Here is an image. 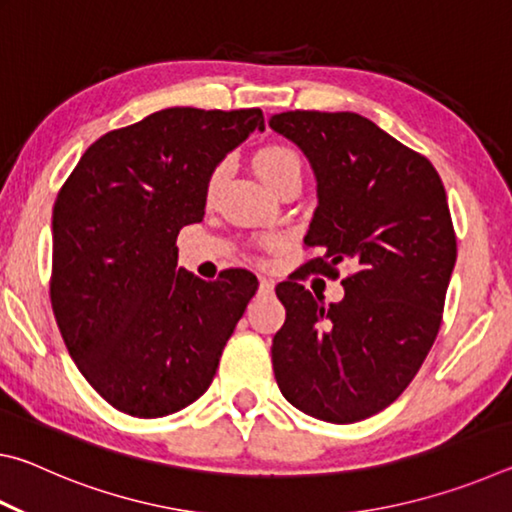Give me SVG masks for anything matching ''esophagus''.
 Listing matches in <instances>:
<instances>
[{"label":"esophagus","mask_w":512,"mask_h":512,"mask_svg":"<svg viewBox=\"0 0 512 512\" xmlns=\"http://www.w3.org/2000/svg\"><path fill=\"white\" fill-rule=\"evenodd\" d=\"M275 291V284L271 280H266V277H259V293H264V296H271Z\"/></svg>","instance_id":"1"}]
</instances>
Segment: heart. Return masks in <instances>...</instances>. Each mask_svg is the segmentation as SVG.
<instances>
[{
    "mask_svg": "<svg viewBox=\"0 0 512 512\" xmlns=\"http://www.w3.org/2000/svg\"><path fill=\"white\" fill-rule=\"evenodd\" d=\"M255 171L262 176L268 187H273L275 192L289 180H300L302 178V160L298 151H293L287 144H268L264 149H259L253 158ZM225 167L219 164L214 167L210 178H207V196H214L219 192L223 183Z\"/></svg>",
    "mask_w": 512,
    "mask_h": 512,
    "instance_id": "heart-1",
    "label": "heart"
}]
</instances>
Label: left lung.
<instances>
[{"mask_svg":"<svg viewBox=\"0 0 512 512\" xmlns=\"http://www.w3.org/2000/svg\"><path fill=\"white\" fill-rule=\"evenodd\" d=\"M268 126L311 162L318 207L305 237L323 255L277 284L287 320L273 336L282 395L334 424L386 409L418 375L443 320L456 232L433 164L357 112L291 110ZM346 298L325 306L297 282L338 276Z\"/></svg>","mask_w":512,"mask_h":512,"instance_id":"left-lung-1","label":"left lung"}]
</instances>
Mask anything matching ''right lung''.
Returning a JSON list of instances; mask_svg holds the SVG:
<instances>
[{"instance_id":"obj_1","label":"right lung","mask_w":512,"mask_h":512,"mask_svg":"<svg viewBox=\"0 0 512 512\" xmlns=\"http://www.w3.org/2000/svg\"><path fill=\"white\" fill-rule=\"evenodd\" d=\"M259 128V108H167L101 135L54 203L51 307L88 384L117 411L162 418L196 402L257 291L230 268H178V232L205 214L207 178Z\"/></svg>"}]
</instances>
